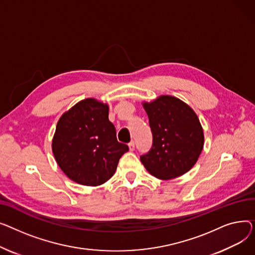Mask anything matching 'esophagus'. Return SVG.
<instances>
[{
	"label": "esophagus",
	"mask_w": 255,
	"mask_h": 255,
	"mask_svg": "<svg viewBox=\"0 0 255 255\" xmlns=\"http://www.w3.org/2000/svg\"><path fill=\"white\" fill-rule=\"evenodd\" d=\"M128 149H129V151H132L133 149H134V142L133 141L128 143Z\"/></svg>",
	"instance_id": "esophagus-1"
}]
</instances>
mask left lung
I'll return each instance as SVG.
<instances>
[{
    "label": "left lung",
    "instance_id": "obj_1",
    "mask_svg": "<svg viewBox=\"0 0 255 255\" xmlns=\"http://www.w3.org/2000/svg\"><path fill=\"white\" fill-rule=\"evenodd\" d=\"M142 105L153 137L150 151L140 156L145 169L161 180L185 174L196 164L204 147L198 115L186 103L168 95Z\"/></svg>",
    "mask_w": 255,
    "mask_h": 255
}]
</instances>
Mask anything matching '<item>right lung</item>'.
Wrapping results in <instances>:
<instances>
[{
	"instance_id": "obj_1",
	"label": "right lung",
	"mask_w": 255,
	"mask_h": 255,
	"mask_svg": "<svg viewBox=\"0 0 255 255\" xmlns=\"http://www.w3.org/2000/svg\"><path fill=\"white\" fill-rule=\"evenodd\" d=\"M109 106L87 98L58 119L52 139V152L59 168L74 182L99 186L114 175L126 144L117 142L109 122Z\"/></svg>"
}]
</instances>
